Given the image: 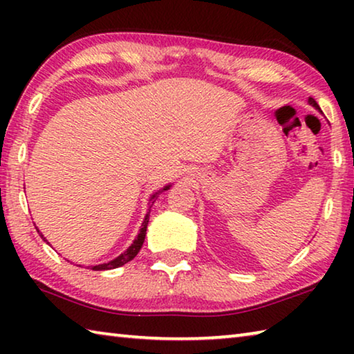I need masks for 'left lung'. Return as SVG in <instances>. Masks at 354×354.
I'll use <instances>...</instances> for the list:
<instances>
[{"instance_id": "8db88e82", "label": "left lung", "mask_w": 354, "mask_h": 354, "mask_svg": "<svg viewBox=\"0 0 354 354\" xmlns=\"http://www.w3.org/2000/svg\"><path fill=\"white\" fill-rule=\"evenodd\" d=\"M309 103H310V104H313L314 107H317V109H320V107H319V104H317V101H315L314 98H309Z\"/></svg>"}]
</instances>
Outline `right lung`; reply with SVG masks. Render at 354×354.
<instances>
[{
  "label": "right lung",
  "mask_w": 354,
  "mask_h": 354,
  "mask_svg": "<svg viewBox=\"0 0 354 354\" xmlns=\"http://www.w3.org/2000/svg\"><path fill=\"white\" fill-rule=\"evenodd\" d=\"M169 187H170V185H167V187H165L164 190H167ZM154 198H158V194L151 196V200H154ZM153 203H154V201H153ZM151 206H153V205H149L148 214L145 215V220H143L139 234H137V237H136V241L133 242V245H131V247H129L127 251H124V253H122L118 257H115V259H113V261H109L107 263H100V266H93L92 270H112V268L122 267V266H124V263H127V262L134 259V257L137 256V253H139L140 248H142L143 241H145L147 226H148V221H149V211H151ZM37 232L40 234L39 230H37ZM40 236H41V234H40ZM41 239H44V241H46V239H45L44 236H41Z\"/></svg>",
  "instance_id": "1"
}]
</instances>
